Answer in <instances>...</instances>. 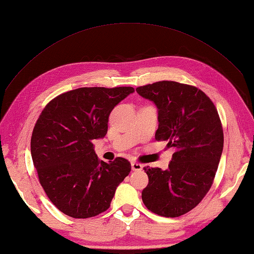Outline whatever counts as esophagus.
<instances>
[{
	"label": "esophagus",
	"instance_id": "obj_1",
	"mask_svg": "<svg viewBox=\"0 0 254 254\" xmlns=\"http://www.w3.org/2000/svg\"><path fill=\"white\" fill-rule=\"evenodd\" d=\"M131 168H132L133 171H140V170L143 169V166L139 162L133 161V162H131Z\"/></svg>",
	"mask_w": 254,
	"mask_h": 254
}]
</instances>
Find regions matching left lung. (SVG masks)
Listing matches in <instances>:
<instances>
[{
  "label": "left lung",
  "mask_w": 254,
  "mask_h": 254,
  "mask_svg": "<svg viewBox=\"0 0 254 254\" xmlns=\"http://www.w3.org/2000/svg\"><path fill=\"white\" fill-rule=\"evenodd\" d=\"M135 91L158 107L156 140H167L176 149L167 170L143 168L149 184L142 200L160 216H182L212 187L224 144L220 115L212 100L195 86L162 80Z\"/></svg>",
  "instance_id": "8db88e82"
}]
</instances>
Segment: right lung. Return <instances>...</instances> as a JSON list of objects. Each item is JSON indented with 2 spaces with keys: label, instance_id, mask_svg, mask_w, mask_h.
Instances as JSON below:
<instances>
[{
  "label": "right lung",
  "instance_id": "right-lung-1",
  "mask_svg": "<svg viewBox=\"0 0 254 254\" xmlns=\"http://www.w3.org/2000/svg\"><path fill=\"white\" fill-rule=\"evenodd\" d=\"M133 87H81L51 100L37 120L31 156L51 203L74 218L96 216L110 207L131 163L118 157L101 161L93 140L104 137L115 105Z\"/></svg>",
  "mask_w": 254,
  "mask_h": 254
}]
</instances>
